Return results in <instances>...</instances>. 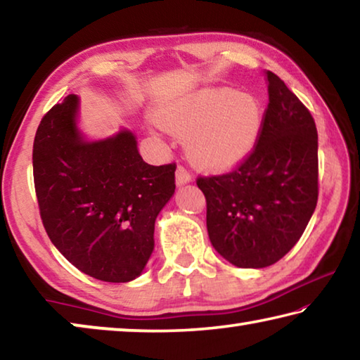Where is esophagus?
<instances>
[{"mask_svg":"<svg viewBox=\"0 0 360 360\" xmlns=\"http://www.w3.org/2000/svg\"><path fill=\"white\" fill-rule=\"evenodd\" d=\"M191 179H192L191 173H188L184 167H178V169H176V184L182 186V184H186V182L191 181Z\"/></svg>","mask_w":360,"mask_h":360,"instance_id":"1","label":"esophagus"}]
</instances>
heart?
Returning a JSON list of instances; mask_svg holds the SVG:
<instances>
[{
	"instance_id": "obj_1",
	"label": "heart",
	"mask_w": 360,
	"mask_h": 360,
	"mask_svg": "<svg viewBox=\"0 0 360 360\" xmlns=\"http://www.w3.org/2000/svg\"><path fill=\"white\" fill-rule=\"evenodd\" d=\"M158 120L173 135L188 138L193 163L224 169L254 149L264 125V109L252 95L210 89L163 106Z\"/></svg>"
}]
</instances>
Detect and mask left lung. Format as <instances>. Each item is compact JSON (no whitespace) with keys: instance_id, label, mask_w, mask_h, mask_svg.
Returning <instances> with one entry per match:
<instances>
[{"instance_id":"left-lung-1","label":"left lung","mask_w":360,"mask_h":360,"mask_svg":"<svg viewBox=\"0 0 360 360\" xmlns=\"http://www.w3.org/2000/svg\"><path fill=\"white\" fill-rule=\"evenodd\" d=\"M268 106L254 149L233 169L198 176L211 245L240 268H264L300 240L318 203V130L311 112L266 71Z\"/></svg>"}]
</instances>
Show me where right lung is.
Here are the masks:
<instances>
[{
	"label": "right lung",
	"mask_w": 360,
	"mask_h": 360,
	"mask_svg": "<svg viewBox=\"0 0 360 360\" xmlns=\"http://www.w3.org/2000/svg\"><path fill=\"white\" fill-rule=\"evenodd\" d=\"M77 96L44 114L33 143V178L49 238L77 270L105 283L141 275L158 212L174 193L176 163L154 167L120 131L87 143L76 129Z\"/></svg>",
	"instance_id": "1"
}]
</instances>
